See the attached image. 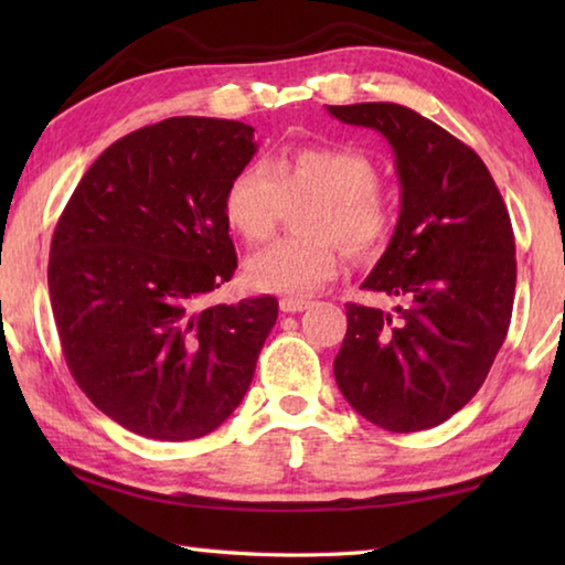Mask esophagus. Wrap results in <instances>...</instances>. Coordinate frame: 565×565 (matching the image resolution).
I'll use <instances>...</instances> for the list:
<instances>
[{
  "instance_id": "esophagus-1",
  "label": "esophagus",
  "mask_w": 565,
  "mask_h": 565,
  "mask_svg": "<svg viewBox=\"0 0 565 565\" xmlns=\"http://www.w3.org/2000/svg\"><path fill=\"white\" fill-rule=\"evenodd\" d=\"M309 306H311V301H306V299H281L279 301V309L284 313H299L303 309H309Z\"/></svg>"
}]
</instances>
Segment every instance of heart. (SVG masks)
I'll return each mask as SVG.
<instances>
[{"mask_svg":"<svg viewBox=\"0 0 565 565\" xmlns=\"http://www.w3.org/2000/svg\"><path fill=\"white\" fill-rule=\"evenodd\" d=\"M311 196L301 232L254 254L246 281L254 291L303 296L339 271L341 248L356 262L384 252L394 232V206L379 191V169L369 157L337 147L294 149L274 161H254L232 179L224 214L248 244L271 238L286 199Z\"/></svg>","mask_w":565,"mask_h":565,"instance_id":"heart-1","label":"heart"}]
</instances>
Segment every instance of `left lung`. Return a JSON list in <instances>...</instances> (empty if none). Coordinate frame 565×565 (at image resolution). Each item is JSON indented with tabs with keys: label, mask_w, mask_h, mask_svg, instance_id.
<instances>
[{
	"label": "left lung",
	"mask_w": 565,
	"mask_h": 565,
	"mask_svg": "<svg viewBox=\"0 0 565 565\" xmlns=\"http://www.w3.org/2000/svg\"><path fill=\"white\" fill-rule=\"evenodd\" d=\"M327 111L379 131L394 149L401 184L394 236L361 284L396 306H347L333 376L371 424L424 431L476 396L509 333L511 218L481 157L414 109L366 102Z\"/></svg>",
	"instance_id": "8db88e82"
}]
</instances>
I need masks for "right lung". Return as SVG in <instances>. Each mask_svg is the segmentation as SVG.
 <instances>
[{"mask_svg":"<svg viewBox=\"0 0 565 565\" xmlns=\"http://www.w3.org/2000/svg\"><path fill=\"white\" fill-rule=\"evenodd\" d=\"M254 154L244 121L151 124L102 151L54 228L46 279L66 366L134 434L202 438L252 384L279 301L202 303L234 276L224 196Z\"/></svg>","mask_w":565,"mask_h":565,"instance_id":"1","label":"right lung"}]
</instances>
